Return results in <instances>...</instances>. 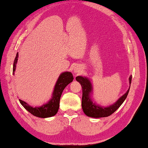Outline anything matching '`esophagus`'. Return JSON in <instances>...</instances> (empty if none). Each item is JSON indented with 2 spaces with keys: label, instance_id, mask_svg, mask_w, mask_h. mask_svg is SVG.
<instances>
[{
  "label": "esophagus",
  "instance_id": "1",
  "mask_svg": "<svg viewBox=\"0 0 148 148\" xmlns=\"http://www.w3.org/2000/svg\"><path fill=\"white\" fill-rule=\"evenodd\" d=\"M81 71H82V69L79 66H76L74 68V72L75 73H81Z\"/></svg>",
  "mask_w": 148,
  "mask_h": 148
}]
</instances>
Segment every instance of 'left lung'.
I'll return each mask as SVG.
<instances>
[{
  "label": "left lung",
  "instance_id": "left-lung-1",
  "mask_svg": "<svg viewBox=\"0 0 148 148\" xmlns=\"http://www.w3.org/2000/svg\"><path fill=\"white\" fill-rule=\"evenodd\" d=\"M132 76L130 77V84L132 82ZM77 81L80 82L82 88V108L83 111L86 115L93 118H100L106 117L113 113L117 109L121 106L122 103L124 102L125 99L129 93V90L122 96L115 104L110 106L109 107L103 108L100 107L98 105H96L92 102L90 98V93L92 91V87L90 81L87 78H84L81 76H78L76 77Z\"/></svg>",
  "mask_w": 148,
  "mask_h": 148
}]
</instances>
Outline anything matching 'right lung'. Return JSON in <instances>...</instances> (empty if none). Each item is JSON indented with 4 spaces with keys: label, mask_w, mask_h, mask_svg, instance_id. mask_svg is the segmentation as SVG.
<instances>
[{
    "label": "right lung",
    "mask_w": 148,
    "mask_h": 148,
    "mask_svg": "<svg viewBox=\"0 0 148 148\" xmlns=\"http://www.w3.org/2000/svg\"><path fill=\"white\" fill-rule=\"evenodd\" d=\"M18 57V53H16L15 60L13 62V73L14 74L16 68V64L17 62ZM73 80V75L71 72H64L60 75L57 80L56 85L55 86L53 97L49 101L46 103V104L40 107L33 108L25 102L23 100L19 99L21 104L27 111H28L33 115L38 116L40 118H47L51 117L52 116L56 115L58 112V108L60 104V99L61 95L62 93L63 90L68 85L69 83L71 82Z\"/></svg>",
    "instance_id": "1"
}]
</instances>
